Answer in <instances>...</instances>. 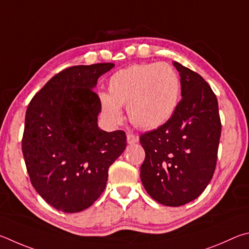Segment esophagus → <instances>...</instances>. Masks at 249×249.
Segmentation results:
<instances>
[{"instance_id":"esophagus-1","label":"esophagus","mask_w":249,"mask_h":249,"mask_svg":"<svg viewBox=\"0 0 249 249\" xmlns=\"http://www.w3.org/2000/svg\"><path fill=\"white\" fill-rule=\"evenodd\" d=\"M127 141H128L129 144H133V143H137L139 141V137L136 136V134L128 133L127 134Z\"/></svg>"}]
</instances>
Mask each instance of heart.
<instances>
[{
  "mask_svg": "<svg viewBox=\"0 0 249 249\" xmlns=\"http://www.w3.org/2000/svg\"><path fill=\"white\" fill-rule=\"evenodd\" d=\"M108 94H99L100 111L110 124L122 121L120 107L127 105L130 122L152 130L171 119L179 103L180 80L171 65L136 63L109 77Z\"/></svg>",
  "mask_w": 249,
  "mask_h": 249,
  "instance_id": "1",
  "label": "heart"
}]
</instances>
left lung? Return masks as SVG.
<instances>
[{
	"mask_svg": "<svg viewBox=\"0 0 249 249\" xmlns=\"http://www.w3.org/2000/svg\"><path fill=\"white\" fill-rule=\"evenodd\" d=\"M182 98L166 124L141 134V180L152 198L179 207L198 198L215 171L221 119L215 94L201 75L174 62Z\"/></svg>",
	"mask_w": 249,
	"mask_h": 249,
	"instance_id": "8db88e82",
	"label": "left lung"
}]
</instances>
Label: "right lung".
Listing matches in <instances>:
<instances>
[{"mask_svg":"<svg viewBox=\"0 0 249 249\" xmlns=\"http://www.w3.org/2000/svg\"><path fill=\"white\" fill-rule=\"evenodd\" d=\"M113 63L70 67L47 82L26 110L21 150L32 185L56 210L75 213L103 194L108 168L127 146L122 130L97 125L93 89Z\"/></svg>","mask_w":249,"mask_h":249,"instance_id":"add662e5","label":"right lung"}]
</instances>
